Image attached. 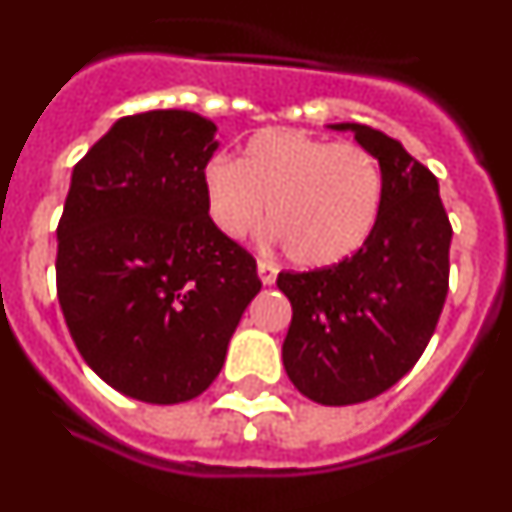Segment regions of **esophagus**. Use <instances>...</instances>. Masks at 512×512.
Returning a JSON list of instances; mask_svg holds the SVG:
<instances>
[{"mask_svg":"<svg viewBox=\"0 0 512 512\" xmlns=\"http://www.w3.org/2000/svg\"><path fill=\"white\" fill-rule=\"evenodd\" d=\"M276 276H278L276 265L265 263V260H260V263H257V278H260V283H263V286H273V283H276Z\"/></svg>","mask_w":512,"mask_h":512,"instance_id":"esophagus-1","label":"esophagus"}]
</instances>
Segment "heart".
Returning <instances> with one entry per match:
<instances>
[{
	"mask_svg": "<svg viewBox=\"0 0 512 512\" xmlns=\"http://www.w3.org/2000/svg\"><path fill=\"white\" fill-rule=\"evenodd\" d=\"M200 182L210 221L226 239H244L268 208V242L289 249L302 268H330L354 255L385 195L380 163L367 148L299 130L257 132L239 161L216 153Z\"/></svg>",
	"mask_w": 512,
	"mask_h": 512,
	"instance_id": "1",
	"label": "heart"
}]
</instances>
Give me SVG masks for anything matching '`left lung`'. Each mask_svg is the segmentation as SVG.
Listing matches in <instances>:
<instances>
[{
    "label": "left lung",
    "mask_w": 512,
    "mask_h": 512,
    "mask_svg": "<svg viewBox=\"0 0 512 512\" xmlns=\"http://www.w3.org/2000/svg\"><path fill=\"white\" fill-rule=\"evenodd\" d=\"M377 158L385 179L380 218L356 255L312 273H278L291 325L283 367L322 406H351L393 388L427 349L448 296L453 229L435 174L398 140L338 122Z\"/></svg>",
    "instance_id": "8db88e82"
}]
</instances>
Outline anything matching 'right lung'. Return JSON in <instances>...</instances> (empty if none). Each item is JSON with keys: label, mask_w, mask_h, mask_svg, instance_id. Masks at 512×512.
I'll list each match as a JSON object with an SVG mask.
<instances>
[{"label": "right lung", "mask_w": 512, "mask_h": 512, "mask_svg": "<svg viewBox=\"0 0 512 512\" xmlns=\"http://www.w3.org/2000/svg\"><path fill=\"white\" fill-rule=\"evenodd\" d=\"M216 132L195 111H145L117 119L72 169L59 304L85 364L135 401L205 393L260 291L252 255L205 210Z\"/></svg>", "instance_id": "right-lung-1"}]
</instances>
